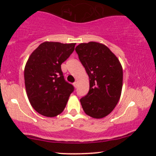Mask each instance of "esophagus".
<instances>
[{
  "label": "esophagus",
  "instance_id": "esophagus-1",
  "mask_svg": "<svg viewBox=\"0 0 156 156\" xmlns=\"http://www.w3.org/2000/svg\"><path fill=\"white\" fill-rule=\"evenodd\" d=\"M73 85H74V87H76V88L77 86H78V83H77L76 81V82H74V83H73Z\"/></svg>",
  "mask_w": 156,
  "mask_h": 156
}]
</instances>
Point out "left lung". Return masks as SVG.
Segmentation results:
<instances>
[{
    "label": "left lung",
    "mask_w": 156,
    "mask_h": 156,
    "mask_svg": "<svg viewBox=\"0 0 156 156\" xmlns=\"http://www.w3.org/2000/svg\"><path fill=\"white\" fill-rule=\"evenodd\" d=\"M89 78L88 94L80 100L84 112L101 119L114 110L121 96L122 67L117 57L105 44L80 43L76 48Z\"/></svg>",
    "instance_id": "1"
}]
</instances>
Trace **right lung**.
Masks as SVG:
<instances>
[{
	"label": "right lung",
	"instance_id": "right-lung-1",
	"mask_svg": "<svg viewBox=\"0 0 156 156\" xmlns=\"http://www.w3.org/2000/svg\"><path fill=\"white\" fill-rule=\"evenodd\" d=\"M75 45L44 42L27 61L24 70L27 96L34 109L44 117L60 114L74 90L64 80L61 64L72 54Z\"/></svg>",
	"mask_w": 156,
	"mask_h": 156
}]
</instances>
